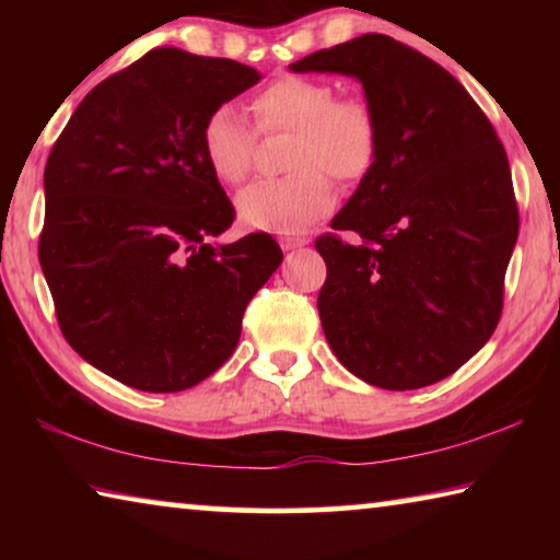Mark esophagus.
I'll use <instances>...</instances> for the list:
<instances>
[{"label": "esophagus", "mask_w": 560, "mask_h": 560, "mask_svg": "<svg viewBox=\"0 0 560 560\" xmlns=\"http://www.w3.org/2000/svg\"><path fill=\"white\" fill-rule=\"evenodd\" d=\"M279 244H281L283 252H291V249H299V246L306 244V240H293V236H281Z\"/></svg>", "instance_id": "esophagus-1"}]
</instances>
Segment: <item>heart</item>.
<instances>
[{
    "mask_svg": "<svg viewBox=\"0 0 560 560\" xmlns=\"http://www.w3.org/2000/svg\"><path fill=\"white\" fill-rule=\"evenodd\" d=\"M264 132L291 130L287 165L293 173L257 179L236 195L244 226L271 234H301L334 210V175L353 183L373 167L381 130L373 108L360 98H336L326 81L287 75L252 101ZM257 136L232 106L214 108L200 130V150L210 173L236 185L249 175Z\"/></svg>",
    "mask_w": 560,
    "mask_h": 560,
    "instance_id": "1",
    "label": "heart"
}]
</instances>
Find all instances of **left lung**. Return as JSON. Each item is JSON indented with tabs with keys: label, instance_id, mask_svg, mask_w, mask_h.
<instances>
[{
	"label": "left lung",
	"instance_id": "8db88e82",
	"mask_svg": "<svg viewBox=\"0 0 560 560\" xmlns=\"http://www.w3.org/2000/svg\"><path fill=\"white\" fill-rule=\"evenodd\" d=\"M363 83L381 130L373 167L316 240L318 316L350 373L417 390L494 334L518 210L504 145L467 89L428 56L363 34L289 66Z\"/></svg>",
	"mask_w": 560,
	"mask_h": 560
}]
</instances>
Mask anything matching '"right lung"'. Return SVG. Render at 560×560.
<instances>
[{"label": "right lung", "mask_w": 560, "mask_h": 560, "mask_svg": "<svg viewBox=\"0 0 560 560\" xmlns=\"http://www.w3.org/2000/svg\"><path fill=\"white\" fill-rule=\"evenodd\" d=\"M261 73L153 49L73 110L44 170L42 271L69 346L143 393L187 390L234 353L246 303L283 259L234 222L200 150L205 118Z\"/></svg>", "instance_id": "right-lung-1"}]
</instances>
